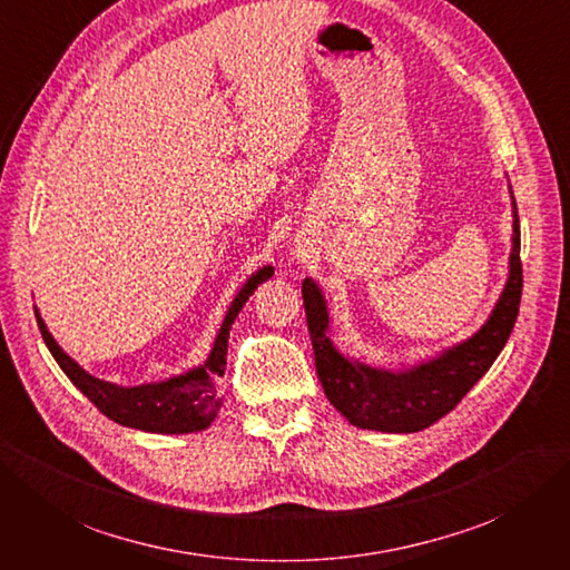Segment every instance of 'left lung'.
<instances>
[{
    "mask_svg": "<svg viewBox=\"0 0 570 570\" xmlns=\"http://www.w3.org/2000/svg\"><path fill=\"white\" fill-rule=\"evenodd\" d=\"M515 209V202H513ZM509 281L490 321L456 347L411 371H377L342 356L327 337V308L318 285L306 278L302 297L312 333L316 373L331 404L356 428L381 433H419L446 416L490 371L515 325L523 292L521 226L513 212Z\"/></svg>",
    "mask_w": 570,
    "mask_h": 570,
    "instance_id": "obj_1",
    "label": "left lung"
}]
</instances>
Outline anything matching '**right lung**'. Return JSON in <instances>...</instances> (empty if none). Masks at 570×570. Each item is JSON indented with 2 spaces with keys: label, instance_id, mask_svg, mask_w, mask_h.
Instances as JSON below:
<instances>
[{
  "label": "right lung",
  "instance_id": "obj_1",
  "mask_svg": "<svg viewBox=\"0 0 570 570\" xmlns=\"http://www.w3.org/2000/svg\"><path fill=\"white\" fill-rule=\"evenodd\" d=\"M273 275L271 266H264L258 273H254L247 281V285L239 289V295L230 304L226 321H223L218 337L214 342V350L209 358L202 366L187 371L183 375L168 377L161 383H147L135 387H120L99 377L85 373L76 361L68 356L55 337L49 335L45 321L36 312L38 327L42 333V340L51 356L57 358V364L88 400L105 413L107 419L145 430V433H161V435H183V433H197V430L209 428L220 409V396L216 390L218 377L226 373V354H228V337L230 325L239 308L245 306L252 292L268 281Z\"/></svg>",
  "mask_w": 570,
  "mask_h": 570
}]
</instances>
